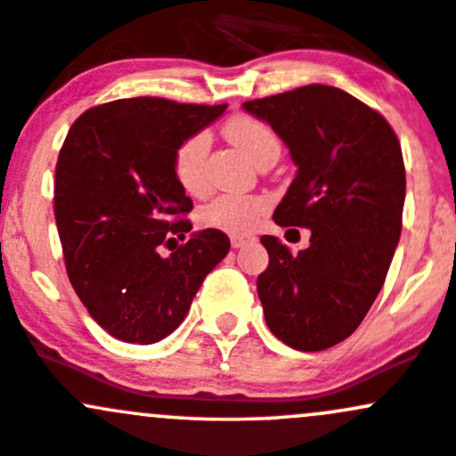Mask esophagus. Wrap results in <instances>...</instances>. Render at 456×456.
I'll return each mask as SVG.
<instances>
[{
	"mask_svg": "<svg viewBox=\"0 0 456 456\" xmlns=\"http://www.w3.org/2000/svg\"><path fill=\"white\" fill-rule=\"evenodd\" d=\"M229 240H232L233 248H242V247H247V244L256 242V236H248V233H232V236H229Z\"/></svg>",
	"mask_w": 456,
	"mask_h": 456,
	"instance_id": "obj_1",
	"label": "esophagus"
}]
</instances>
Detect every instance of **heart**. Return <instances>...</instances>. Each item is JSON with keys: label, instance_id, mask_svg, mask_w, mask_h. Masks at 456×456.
Wrapping results in <instances>:
<instances>
[{"label": "heart", "instance_id": "1", "mask_svg": "<svg viewBox=\"0 0 456 456\" xmlns=\"http://www.w3.org/2000/svg\"><path fill=\"white\" fill-rule=\"evenodd\" d=\"M224 135L256 164L266 151H280V140L273 128L262 119L251 115H236L224 124ZM209 137L205 133H194L181 142L172 159V172L179 185L188 194H200L205 190V157H208ZM268 200L262 196L223 194L216 196L199 212L200 224L223 232L244 233L251 232L266 209Z\"/></svg>", "mask_w": 456, "mask_h": 456}]
</instances>
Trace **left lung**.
<instances>
[{
    "mask_svg": "<svg viewBox=\"0 0 456 456\" xmlns=\"http://www.w3.org/2000/svg\"><path fill=\"white\" fill-rule=\"evenodd\" d=\"M242 109L271 124L297 175L273 220L310 229L292 256L262 236L268 268L257 295L271 332L292 349L345 341L376 301L400 242L406 175L395 133L347 91L305 85Z\"/></svg>",
    "mask_w": 456,
    "mask_h": 456,
    "instance_id": "obj_1",
    "label": "left lung"
}]
</instances>
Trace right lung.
I'll return each mask as SVG.
<instances>
[{
  "mask_svg": "<svg viewBox=\"0 0 456 456\" xmlns=\"http://www.w3.org/2000/svg\"><path fill=\"white\" fill-rule=\"evenodd\" d=\"M227 104L164 98L115 100L71 124L56 164L54 216L67 275L95 323L124 343L151 345L175 332L205 277L229 253L218 229L194 232L172 172L181 142L218 119Z\"/></svg>",
  "mask_w": 456,
  "mask_h": 456,
  "instance_id": "1",
  "label": "right lung"
}]
</instances>
